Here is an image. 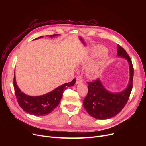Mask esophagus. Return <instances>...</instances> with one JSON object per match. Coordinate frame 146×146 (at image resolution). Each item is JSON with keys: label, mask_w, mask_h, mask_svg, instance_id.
Masks as SVG:
<instances>
[{"label": "esophagus", "mask_w": 146, "mask_h": 146, "mask_svg": "<svg viewBox=\"0 0 146 146\" xmlns=\"http://www.w3.org/2000/svg\"><path fill=\"white\" fill-rule=\"evenodd\" d=\"M82 82H83V80H82V79L80 77H77V78H76V85H78V84L82 83Z\"/></svg>", "instance_id": "1"}]
</instances>
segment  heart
<instances>
[{
  "mask_svg": "<svg viewBox=\"0 0 146 146\" xmlns=\"http://www.w3.org/2000/svg\"><path fill=\"white\" fill-rule=\"evenodd\" d=\"M106 52V48L102 46H98L95 48L94 55L95 56H101V57L95 64L88 68L87 70V74L90 77L95 78L99 75L102 67L105 64L108 59V56Z\"/></svg>",
  "mask_w": 146,
  "mask_h": 146,
  "instance_id": "b5f03b06",
  "label": "heart"
}]
</instances>
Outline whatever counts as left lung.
I'll return each instance as SVG.
<instances>
[{"label": "left lung", "instance_id": "obj_1", "mask_svg": "<svg viewBox=\"0 0 146 146\" xmlns=\"http://www.w3.org/2000/svg\"><path fill=\"white\" fill-rule=\"evenodd\" d=\"M117 56L127 60L129 79L127 88L119 92L107 90L98 79L88 83V93L83 101L84 108L92 117L98 119H110L121 112L126 105L133 88L134 69L132 62L125 50L118 45Z\"/></svg>", "mask_w": 146, "mask_h": 146}]
</instances>
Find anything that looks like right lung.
I'll return each instance as SVG.
<instances>
[{
  "mask_svg": "<svg viewBox=\"0 0 146 146\" xmlns=\"http://www.w3.org/2000/svg\"><path fill=\"white\" fill-rule=\"evenodd\" d=\"M57 35L59 34L51 35L50 36L52 38ZM42 37L43 36H41L35 40ZM76 80V79H74L71 82L64 83L45 95L33 96L26 95L20 90L17 85L15 72L13 85L18 102L22 109L35 116H44L49 114L56 108L60 104L65 89L74 86Z\"/></svg>",
  "mask_w": 146,
  "mask_h": 146,
  "instance_id": "right-lung-1",
  "label": "right lung"
}]
</instances>
